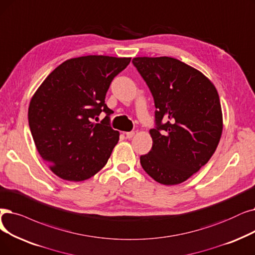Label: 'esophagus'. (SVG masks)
<instances>
[{"mask_svg": "<svg viewBox=\"0 0 255 255\" xmlns=\"http://www.w3.org/2000/svg\"><path fill=\"white\" fill-rule=\"evenodd\" d=\"M125 135H126V137H127L128 139H130V138H132V137L134 136V132H133V131H129V132H126Z\"/></svg>", "mask_w": 255, "mask_h": 255, "instance_id": "34e87169", "label": "esophagus"}]
</instances>
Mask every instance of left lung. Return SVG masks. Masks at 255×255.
Returning a JSON list of instances; mask_svg holds the SVG:
<instances>
[{
	"mask_svg": "<svg viewBox=\"0 0 255 255\" xmlns=\"http://www.w3.org/2000/svg\"><path fill=\"white\" fill-rule=\"evenodd\" d=\"M132 63L154 99L153 145L140 164L161 184H178L213 156L223 129L214 84L198 70L172 57H136Z\"/></svg>",
	"mask_w": 255,
	"mask_h": 255,
	"instance_id": "1",
	"label": "left lung"
}]
</instances>
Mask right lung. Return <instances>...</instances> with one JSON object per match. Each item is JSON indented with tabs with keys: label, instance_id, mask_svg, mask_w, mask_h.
<instances>
[{
	"label": "right lung",
	"instance_id": "obj_1",
	"mask_svg": "<svg viewBox=\"0 0 255 255\" xmlns=\"http://www.w3.org/2000/svg\"><path fill=\"white\" fill-rule=\"evenodd\" d=\"M131 58L90 55L58 65L32 97L29 127L41 158L69 181L91 178L107 163L119 140L105 96ZM101 112L107 117L93 124Z\"/></svg>",
	"mask_w": 255,
	"mask_h": 255
}]
</instances>
